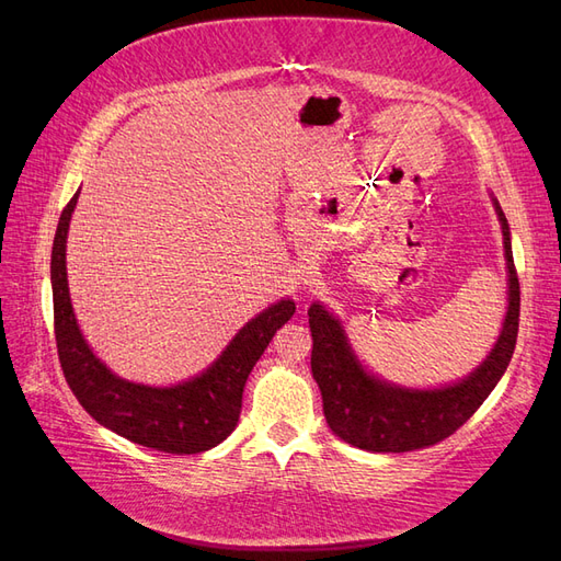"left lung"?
<instances>
[{
	"mask_svg": "<svg viewBox=\"0 0 561 561\" xmlns=\"http://www.w3.org/2000/svg\"><path fill=\"white\" fill-rule=\"evenodd\" d=\"M507 264V313L486 360L466 379L443 388L419 390L388 383L360 365L348 336L322 304H311V371L322 396L328 426L344 443L367 451H414L443 443L480 410L513 358L519 330V280L513 262L511 227L499 206Z\"/></svg>",
	"mask_w": 561,
	"mask_h": 561,
	"instance_id": "left-lung-1",
	"label": "left lung"
}]
</instances>
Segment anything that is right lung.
I'll return each instance as SVG.
<instances>
[{
  "instance_id": "right-lung-1",
  "label": "right lung",
  "mask_w": 561,
  "mask_h": 561,
  "mask_svg": "<svg viewBox=\"0 0 561 561\" xmlns=\"http://www.w3.org/2000/svg\"><path fill=\"white\" fill-rule=\"evenodd\" d=\"M79 192L67 203L50 252L54 328L62 375L79 404L100 426L135 445L165 454H201L231 435L241 416L243 388L254 363L295 313L293 299L271 304L239 330L222 355L198 377L171 388L133 383L112 375L81 336L67 287L65 245Z\"/></svg>"
}]
</instances>
